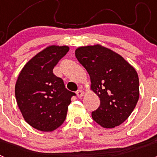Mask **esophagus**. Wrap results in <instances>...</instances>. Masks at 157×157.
<instances>
[{"instance_id": "obj_1", "label": "esophagus", "mask_w": 157, "mask_h": 157, "mask_svg": "<svg viewBox=\"0 0 157 157\" xmlns=\"http://www.w3.org/2000/svg\"><path fill=\"white\" fill-rule=\"evenodd\" d=\"M76 94H77L78 98H82V96H83V94H84V92H83L82 90H78L77 92H76Z\"/></svg>"}]
</instances>
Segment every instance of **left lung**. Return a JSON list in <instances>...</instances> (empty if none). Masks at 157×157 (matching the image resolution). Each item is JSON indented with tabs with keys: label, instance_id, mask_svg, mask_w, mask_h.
Segmentation results:
<instances>
[{
	"label": "left lung",
	"instance_id": "8db88e82",
	"mask_svg": "<svg viewBox=\"0 0 157 157\" xmlns=\"http://www.w3.org/2000/svg\"><path fill=\"white\" fill-rule=\"evenodd\" d=\"M75 56L90 75L91 88L101 104L93 120L113 128L127 120L139 98V79L135 69L112 50L96 45L79 47Z\"/></svg>",
	"mask_w": 157,
	"mask_h": 157
}]
</instances>
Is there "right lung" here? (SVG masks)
Masks as SVG:
<instances>
[{"instance_id":"add662e5","label":"right lung","mask_w":157,"mask_h":157,"mask_svg":"<svg viewBox=\"0 0 157 157\" xmlns=\"http://www.w3.org/2000/svg\"><path fill=\"white\" fill-rule=\"evenodd\" d=\"M69 47L52 45L37 53L25 65L16 81L17 105L24 120L41 131H52L66 119L71 98L76 94L67 90L53 68L68 52Z\"/></svg>"}]
</instances>
